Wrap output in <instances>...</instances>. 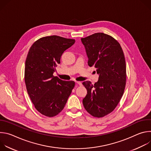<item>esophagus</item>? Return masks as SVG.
Wrapping results in <instances>:
<instances>
[{"label":"esophagus","instance_id":"1","mask_svg":"<svg viewBox=\"0 0 151 151\" xmlns=\"http://www.w3.org/2000/svg\"><path fill=\"white\" fill-rule=\"evenodd\" d=\"M75 82H76V84H78L79 85H82V82H80V81H76Z\"/></svg>","mask_w":151,"mask_h":151}]
</instances>
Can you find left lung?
<instances>
[{
  "label": "left lung",
  "mask_w": 151,
  "mask_h": 151,
  "mask_svg": "<svg viewBox=\"0 0 151 151\" xmlns=\"http://www.w3.org/2000/svg\"><path fill=\"white\" fill-rule=\"evenodd\" d=\"M81 41L88 66H94L99 74L94 85L90 81L82 82L87 91L83 105L93 116L102 118L115 109L124 94L127 78L124 54L119 43L103 33L81 38Z\"/></svg>",
  "instance_id": "obj_1"
}]
</instances>
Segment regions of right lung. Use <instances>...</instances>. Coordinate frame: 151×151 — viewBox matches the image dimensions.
Masks as SVG:
<instances>
[{
  "mask_svg": "<svg viewBox=\"0 0 151 151\" xmlns=\"http://www.w3.org/2000/svg\"><path fill=\"white\" fill-rule=\"evenodd\" d=\"M75 42L58 36H45L35 42L29 50L24 70L26 89L36 109L46 116L61 112L75 85L74 81L53 75L63 53Z\"/></svg>",
  "mask_w": 151,
  "mask_h": 151,
  "instance_id": "add662e5",
  "label": "right lung"
}]
</instances>
